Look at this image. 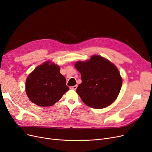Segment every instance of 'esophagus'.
I'll use <instances>...</instances> for the list:
<instances>
[{
	"mask_svg": "<svg viewBox=\"0 0 152 152\" xmlns=\"http://www.w3.org/2000/svg\"><path fill=\"white\" fill-rule=\"evenodd\" d=\"M77 86L75 85V86H71L69 88L72 90H76L77 89Z\"/></svg>",
	"mask_w": 152,
	"mask_h": 152,
	"instance_id": "esophagus-1",
	"label": "esophagus"
}]
</instances>
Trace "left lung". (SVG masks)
I'll use <instances>...</instances> for the list:
<instances>
[{
  "mask_svg": "<svg viewBox=\"0 0 152 152\" xmlns=\"http://www.w3.org/2000/svg\"><path fill=\"white\" fill-rule=\"evenodd\" d=\"M75 68L81 75L76 92L88 106L95 109L106 107L119 94L122 80L115 66L99 55L85 62L77 61Z\"/></svg>",
  "mask_w": 152,
  "mask_h": 152,
  "instance_id": "8db88e82",
  "label": "left lung"
}]
</instances>
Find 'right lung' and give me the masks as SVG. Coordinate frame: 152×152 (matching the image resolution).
<instances>
[{
  "label": "right lung",
  "mask_w": 152,
  "mask_h": 152,
  "mask_svg": "<svg viewBox=\"0 0 152 152\" xmlns=\"http://www.w3.org/2000/svg\"><path fill=\"white\" fill-rule=\"evenodd\" d=\"M50 61L38 66L28 76L25 90L30 100L39 106H51L69 90L60 67Z\"/></svg>",
  "instance_id": "add662e5"
}]
</instances>
